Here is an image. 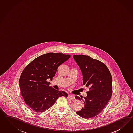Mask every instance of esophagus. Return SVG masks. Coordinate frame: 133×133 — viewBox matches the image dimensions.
<instances>
[{"instance_id": "obj_1", "label": "esophagus", "mask_w": 133, "mask_h": 133, "mask_svg": "<svg viewBox=\"0 0 133 133\" xmlns=\"http://www.w3.org/2000/svg\"><path fill=\"white\" fill-rule=\"evenodd\" d=\"M68 98L69 99H72V100H74V99H75V97L74 96H72V95H69L68 96Z\"/></svg>"}]
</instances>
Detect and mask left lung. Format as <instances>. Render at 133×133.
<instances>
[{"mask_svg":"<svg viewBox=\"0 0 133 133\" xmlns=\"http://www.w3.org/2000/svg\"><path fill=\"white\" fill-rule=\"evenodd\" d=\"M73 58L82 73L83 84L89 88L84 100L82 97H75L83 103V108L76 113L84 118H92L101 113L112 97V75L101 61L85 55H74Z\"/></svg>","mask_w":133,"mask_h":133,"instance_id":"left-lung-1","label":"left lung"}]
</instances>
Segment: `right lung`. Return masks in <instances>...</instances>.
Segmentation results:
<instances>
[{"label": "right lung", "instance_id": "add662e5", "mask_svg": "<svg viewBox=\"0 0 133 133\" xmlns=\"http://www.w3.org/2000/svg\"><path fill=\"white\" fill-rule=\"evenodd\" d=\"M70 55L49 52L36 57L24 68L21 74L19 84L24 102L30 110L44 112L52 107L60 97L68 94L50 86L47 79L56 75L58 67L67 61Z\"/></svg>", "mask_w": 133, "mask_h": 133}]
</instances>
